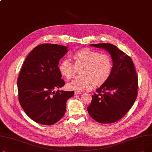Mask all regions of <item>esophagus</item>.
<instances>
[{"instance_id": "esophagus-1", "label": "esophagus", "mask_w": 152, "mask_h": 152, "mask_svg": "<svg viewBox=\"0 0 152 152\" xmlns=\"http://www.w3.org/2000/svg\"><path fill=\"white\" fill-rule=\"evenodd\" d=\"M75 94H76V95L81 94H82V92H81V91H76L75 92Z\"/></svg>"}]
</instances>
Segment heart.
Masks as SVG:
<instances>
[{
	"mask_svg": "<svg viewBox=\"0 0 152 152\" xmlns=\"http://www.w3.org/2000/svg\"><path fill=\"white\" fill-rule=\"evenodd\" d=\"M71 58L73 63L65 59L58 65L60 73L66 79L73 77L79 68L81 74L67 84L70 90L86 89L91 83L95 86H101L108 80L112 71L113 64L110 57L90 49L77 50L72 54Z\"/></svg>",
	"mask_w": 152,
	"mask_h": 152,
	"instance_id": "obj_1",
	"label": "heart"
}]
</instances>
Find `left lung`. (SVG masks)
Masks as SVG:
<instances>
[{"label":"left lung","instance_id":"left-lung-1","mask_svg":"<svg viewBox=\"0 0 152 152\" xmlns=\"http://www.w3.org/2000/svg\"><path fill=\"white\" fill-rule=\"evenodd\" d=\"M91 45L108 50L113 66L108 80L92 96L87 111L99 123H115L128 112L136 100L138 76L131 58L115 45L105 43Z\"/></svg>","mask_w":152,"mask_h":152}]
</instances>
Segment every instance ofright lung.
<instances>
[{"label":"right lung","mask_w":152,"mask_h":152,"mask_svg":"<svg viewBox=\"0 0 152 152\" xmlns=\"http://www.w3.org/2000/svg\"><path fill=\"white\" fill-rule=\"evenodd\" d=\"M66 46L43 44L36 47L24 61L18 77V100L26 114L37 123L52 125L65 113L66 102L74 91L53 90L65 84L58 70Z\"/></svg>","instance_id":"1"}]
</instances>
